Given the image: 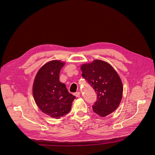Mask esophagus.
Here are the masks:
<instances>
[{"label": "esophagus", "instance_id": "34e87169", "mask_svg": "<svg viewBox=\"0 0 155 155\" xmlns=\"http://www.w3.org/2000/svg\"><path fill=\"white\" fill-rule=\"evenodd\" d=\"M80 92H76L74 93V96H75L76 97H79L80 96Z\"/></svg>", "mask_w": 155, "mask_h": 155}]
</instances>
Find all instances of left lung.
<instances>
[{"label":"left lung","instance_id":"8db88e82","mask_svg":"<svg viewBox=\"0 0 155 155\" xmlns=\"http://www.w3.org/2000/svg\"><path fill=\"white\" fill-rule=\"evenodd\" d=\"M81 70L82 77L97 94V101L93 105L94 112L101 117H106L115 111L121 101L123 87L112 66L96 59L81 65Z\"/></svg>","mask_w":155,"mask_h":155}]
</instances>
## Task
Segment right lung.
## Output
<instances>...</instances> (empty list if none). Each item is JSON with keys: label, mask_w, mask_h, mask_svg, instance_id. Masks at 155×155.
<instances>
[{"label": "right lung", "mask_w": 155, "mask_h": 155, "mask_svg": "<svg viewBox=\"0 0 155 155\" xmlns=\"http://www.w3.org/2000/svg\"><path fill=\"white\" fill-rule=\"evenodd\" d=\"M65 63L50 61L38 71L33 84L32 93L41 111L56 119L70 112L75 96L70 94L65 84L59 81V73Z\"/></svg>", "instance_id": "add662e5"}]
</instances>
